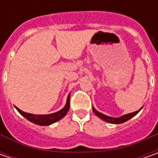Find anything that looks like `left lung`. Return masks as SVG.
Instances as JSON below:
<instances>
[{
	"mask_svg": "<svg viewBox=\"0 0 158 158\" xmlns=\"http://www.w3.org/2000/svg\"><path fill=\"white\" fill-rule=\"evenodd\" d=\"M142 109V108H141ZM140 109V110H141ZM92 110H93V112L94 113L98 116V117H99L101 119H103V120H105L106 122H109V123H112V124H120V123H123V122H126V121H127L128 119H130L131 118H133L134 116H135L138 112H140V110H138L136 112H131V113H127V114H125L123 116H121V117H119V118H112V117H109V116H106L105 114H103V113H101V112H98L96 109H95L94 107L92 108Z\"/></svg>",
	"mask_w": 158,
	"mask_h": 158,
	"instance_id": "1",
	"label": "left lung"
}]
</instances>
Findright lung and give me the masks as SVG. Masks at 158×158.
<instances>
[{
    "instance_id": "right-lung-1",
    "label": "right lung",
    "mask_w": 158,
    "mask_h": 158,
    "mask_svg": "<svg viewBox=\"0 0 158 158\" xmlns=\"http://www.w3.org/2000/svg\"><path fill=\"white\" fill-rule=\"evenodd\" d=\"M70 95L68 96V99H67V103L66 106H64L63 108L57 112L54 113H51V114H44V115H36V114H31V113H28V112H24L21 111L19 108L15 107L16 110L20 112L24 118H26L31 122H32L34 124L40 125V126H48L51 125L54 122H56L58 120L61 119L64 116L68 113L69 110V103Z\"/></svg>"
}]
</instances>
